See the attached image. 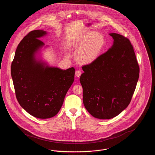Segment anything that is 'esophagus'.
<instances>
[{
	"label": "esophagus",
	"instance_id": "obj_1",
	"mask_svg": "<svg viewBox=\"0 0 155 155\" xmlns=\"http://www.w3.org/2000/svg\"><path fill=\"white\" fill-rule=\"evenodd\" d=\"M81 73H82V72L80 70H77L75 72V76L76 77H79L81 75Z\"/></svg>",
	"mask_w": 155,
	"mask_h": 155
}]
</instances>
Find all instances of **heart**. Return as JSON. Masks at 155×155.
Here are the masks:
<instances>
[{
	"mask_svg": "<svg viewBox=\"0 0 155 155\" xmlns=\"http://www.w3.org/2000/svg\"><path fill=\"white\" fill-rule=\"evenodd\" d=\"M105 41L100 34L89 33L79 39L75 46L79 49L78 60L82 63L94 62L100 55L104 46Z\"/></svg>",
	"mask_w": 155,
	"mask_h": 155,
	"instance_id": "b5f03b06",
	"label": "heart"
}]
</instances>
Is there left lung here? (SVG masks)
I'll list each match as a JSON object with an SVG mask.
<instances>
[{
	"label": "left lung",
	"instance_id": "left-lung-1",
	"mask_svg": "<svg viewBox=\"0 0 155 155\" xmlns=\"http://www.w3.org/2000/svg\"><path fill=\"white\" fill-rule=\"evenodd\" d=\"M113 45L94 62L82 66L83 102L94 117L109 119L130 104L139 78L133 45L126 37L110 33Z\"/></svg>",
	"mask_w": 155,
	"mask_h": 155
}]
</instances>
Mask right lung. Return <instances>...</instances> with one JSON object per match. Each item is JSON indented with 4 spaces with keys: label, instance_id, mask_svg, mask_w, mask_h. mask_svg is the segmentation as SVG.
<instances>
[{
    "label": "right lung",
    "instance_id": "1",
    "mask_svg": "<svg viewBox=\"0 0 155 155\" xmlns=\"http://www.w3.org/2000/svg\"><path fill=\"white\" fill-rule=\"evenodd\" d=\"M44 30L30 31L18 45L11 64V76L17 99L31 116L47 119L60 110L74 81L75 69L45 67L36 62L34 53L44 44L39 38Z\"/></svg>",
    "mask_w": 155,
    "mask_h": 155
}]
</instances>
